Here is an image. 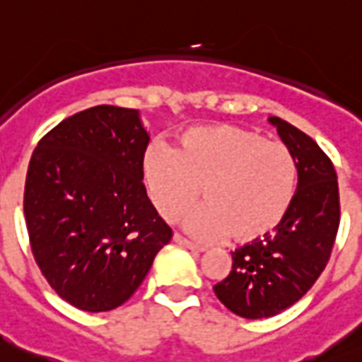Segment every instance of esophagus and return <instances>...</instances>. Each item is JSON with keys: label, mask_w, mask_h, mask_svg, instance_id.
Returning <instances> with one entry per match:
<instances>
[{"label": "esophagus", "mask_w": 362, "mask_h": 362, "mask_svg": "<svg viewBox=\"0 0 362 362\" xmlns=\"http://www.w3.org/2000/svg\"><path fill=\"white\" fill-rule=\"evenodd\" d=\"M173 240H175L176 244H180V246L187 247V250H192V252H197V253L204 252V247H203V246H199V244H193V242H189V240H187V238L180 237L178 233H176L175 237H173Z\"/></svg>", "instance_id": "esophagus-1"}]
</instances>
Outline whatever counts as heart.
<instances>
[{
	"instance_id": "b5f03b06",
	"label": "heart",
	"mask_w": 362,
	"mask_h": 362,
	"mask_svg": "<svg viewBox=\"0 0 362 362\" xmlns=\"http://www.w3.org/2000/svg\"><path fill=\"white\" fill-rule=\"evenodd\" d=\"M148 195L161 218L187 216L186 231L201 240L229 235L237 244L263 240L291 210L298 169L291 150L252 129L214 124L184 131L175 150L150 146L142 159Z\"/></svg>"
}]
</instances>
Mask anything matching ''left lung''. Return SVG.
<instances>
[{
	"mask_svg": "<svg viewBox=\"0 0 362 362\" xmlns=\"http://www.w3.org/2000/svg\"><path fill=\"white\" fill-rule=\"evenodd\" d=\"M269 122L295 156L298 184L289 214L272 235L238 247L233 270L214 286L233 314L263 320L306 295L331 257L340 223L337 170L315 141L278 116Z\"/></svg>",
	"mask_w": 362,
	"mask_h": 362,
	"instance_id": "1",
	"label": "left lung"
}]
</instances>
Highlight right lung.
Instances as JSON below:
<instances>
[{
  "label": "right lung",
  "instance_id": "obj_1",
  "mask_svg": "<svg viewBox=\"0 0 362 362\" xmlns=\"http://www.w3.org/2000/svg\"><path fill=\"white\" fill-rule=\"evenodd\" d=\"M148 141L139 110L99 105L56 125L31 156L24 192L31 252L75 308L122 306L173 237L142 184Z\"/></svg>",
  "mask_w": 362,
  "mask_h": 362
}]
</instances>
